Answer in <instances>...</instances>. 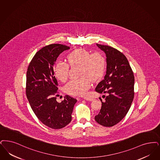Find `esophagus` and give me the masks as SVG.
Returning a JSON list of instances; mask_svg holds the SVG:
<instances>
[{"mask_svg": "<svg viewBox=\"0 0 160 160\" xmlns=\"http://www.w3.org/2000/svg\"><path fill=\"white\" fill-rule=\"evenodd\" d=\"M83 99L86 100V101H93V99L92 98H90V97H89V96H85V97L83 98Z\"/></svg>", "mask_w": 160, "mask_h": 160, "instance_id": "esophagus-1", "label": "esophagus"}]
</instances>
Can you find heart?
Returning a JSON list of instances; mask_svg holds the SVG:
<instances>
[{"label":"heart","mask_w":160,"mask_h":160,"mask_svg":"<svg viewBox=\"0 0 160 160\" xmlns=\"http://www.w3.org/2000/svg\"><path fill=\"white\" fill-rule=\"evenodd\" d=\"M70 65H82L78 78L71 79L67 83L64 90L71 95L81 96L85 95L89 89L92 80H97L102 76L106 68L105 58L99 53H91L84 49H78L70 53L67 57ZM55 74L58 78L64 82L69 76V66L64 61H58L55 65Z\"/></svg>","instance_id":"1"}]
</instances>
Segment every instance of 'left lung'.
<instances>
[{
    "mask_svg": "<svg viewBox=\"0 0 160 160\" xmlns=\"http://www.w3.org/2000/svg\"><path fill=\"white\" fill-rule=\"evenodd\" d=\"M106 54L107 71L104 79L98 83L95 91L107 93L105 101L95 120L105 127H112L126 116L134 98L133 72L127 58L115 48L96 44Z\"/></svg>",
    "mask_w": 160,
    "mask_h": 160,
    "instance_id": "1",
    "label": "left lung"
}]
</instances>
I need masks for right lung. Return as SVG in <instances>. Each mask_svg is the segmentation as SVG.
Here are the masks:
<instances>
[{
  "instance_id": "1",
  "label": "right lung",
  "mask_w": 160,
  "mask_h": 160,
  "mask_svg": "<svg viewBox=\"0 0 160 160\" xmlns=\"http://www.w3.org/2000/svg\"><path fill=\"white\" fill-rule=\"evenodd\" d=\"M70 48L61 44L48 45L39 50L29 64L26 76V95L38 120L49 128L60 129L68 125L77 99L65 95L58 102V82L53 66L58 56Z\"/></svg>"
}]
</instances>
